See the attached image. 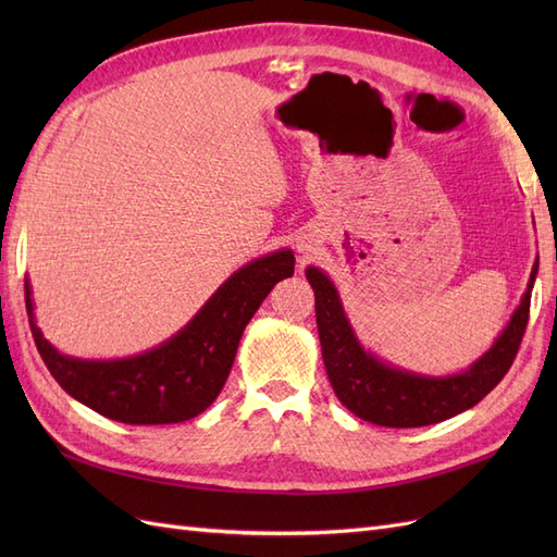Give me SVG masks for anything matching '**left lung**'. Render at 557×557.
Here are the masks:
<instances>
[{
  "instance_id": "8db88e82",
  "label": "left lung",
  "mask_w": 557,
  "mask_h": 557,
  "mask_svg": "<svg viewBox=\"0 0 557 557\" xmlns=\"http://www.w3.org/2000/svg\"><path fill=\"white\" fill-rule=\"evenodd\" d=\"M539 262H534L522 295L507 327L479 360L465 372L428 376L381 360L367 350L350 327L342 297L330 276L318 267H307L315 293V323L327 379L344 407L358 418L381 428H423L458 416L479 404L509 372L522 334L528 327L530 297Z\"/></svg>"
}]
</instances>
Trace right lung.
I'll return each mask as SVG.
<instances>
[{"mask_svg":"<svg viewBox=\"0 0 557 557\" xmlns=\"http://www.w3.org/2000/svg\"><path fill=\"white\" fill-rule=\"evenodd\" d=\"M293 272L290 248L256 258L237 269L174 336L121 360L64 356L37 325L29 281L25 305L35 344L64 393L117 423L170 425L199 416L221 395L248 320Z\"/></svg>","mask_w":557,"mask_h":557,"instance_id":"1","label":"right lung"}]
</instances>
